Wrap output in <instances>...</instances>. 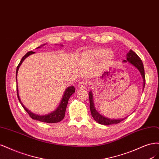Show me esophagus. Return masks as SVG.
Masks as SVG:
<instances>
[{
    "mask_svg": "<svg viewBox=\"0 0 159 159\" xmlns=\"http://www.w3.org/2000/svg\"><path fill=\"white\" fill-rule=\"evenodd\" d=\"M77 86H78V89H84L87 88V83L85 81L80 82V83H79Z\"/></svg>",
    "mask_w": 159,
    "mask_h": 159,
    "instance_id": "obj_1",
    "label": "esophagus"
}]
</instances>
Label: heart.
<instances>
[{
  "instance_id": "b5f03b06",
  "label": "heart",
  "mask_w": 159,
  "mask_h": 159,
  "mask_svg": "<svg viewBox=\"0 0 159 159\" xmlns=\"http://www.w3.org/2000/svg\"><path fill=\"white\" fill-rule=\"evenodd\" d=\"M84 57L89 60H100L105 57L107 61L111 60L114 58V54L107 48H100L89 50L85 52Z\"/></svg>"
}]
</instances>
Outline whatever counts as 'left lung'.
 Wrapping results in <instances>:
<instances>
[{
	"label": "left lung",
	"instance_id": "left-lung-1",
	"mask_svg": "<svg viewBox=\"0 0 159 159\" xmlns=\"http://www.w3.org/2000/svg\"><path fill=\"white\" fill-rule=\"evenodd\" d=\"M126 57H127V59L124 60L123 62L124 63L128 62L132 66H135V67L139 71L143 80V89H144L145 85V75L144 66H143L142 61L141 60L139 56H138L134 52H133L132 50H130L129 52H128ZM89 100H90V109L92 116H93L94 120L98 122V124L102 125H105L119 124L120 122L124 120L127 117V116L125 117H124V118H121V119H110V118H108V117H105L103 115H102L96 110V107L94 106V103L93 100V94L92 90L89 92Z\"/></svg>",
	"mask_w": 159,
	"mask_h": 159
}]
</instances>
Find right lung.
I'll return each instance as SVG.
<instances>
[{
  "label": "right lung",
  "instance_id": "obj_1",
  "mask_svg": "<svg viewBox=\"0 0 159 159\" xmlns=\"http://www.w3.org/2000/svg\"><path fill=\"white\" fill-rule=\"evenodd\" d=\"M43 45H45V44L39 46L38 48H42ZM63 46V45H62ZM35 52H28L26 54H25L24 57L22 58L21 61H20V63L18 64L17 69H16V84H17V75H18V71L19 69V67L20 66V65H22V62L24 61V59L28 57V56H30V55L34 54ZM17 95H18V98L20 102V104H22V107H24V109L27 111V113L29 114V116L32 117V119L35 120H38L39 121H42V122H45V123H57L61 121L62 120L64 117H65V111H66V106H67L68 104V101L69 99L70 98V96L72 95L73 93H75V88L73 86H70L67 87L66 89L65 93L63 94V96L62 97V100H61L60 104L59 105V106L56 108L54 111H53L52 112H51L49 114H45V115H39V114H34L33 112H32L30 110H29L28 109H27L25 107L23 104L22 103L21 100H20V96H19V94H18V84H17Z\"/></svg>",
  "mask_w": 159,
  "mask_h": 159
}]
</instances>
